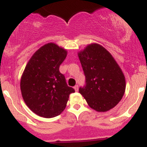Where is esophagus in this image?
Masks as SVG:
<instances>
[{"label":"esophagus","instance_id":"esophagus-1","mask_svg":"<svg viewBox=\"0 0 147 147\" xmlns=\"http://www.w3.org/2000/svg\"><path fill=\"white\" fill-rule=\"evenodd\" d=\"M74 88H75V90L76 92H77V91H78V89H79V86H78V85H76V86H75V87H74Z\"/></svg>","mask_w":147,"mask_h":147}]
</instances>
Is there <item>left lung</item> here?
<instances>
[{
	"label": "left lung",
	"instance_id": "1",
	"mask_svg": "<svg viewBox=\"0 0 147 147\" xmlns=\"http://www.w3.org/2000/svg\"><path fill=\"white\" fill-rule=\"evenodd\" d=\"M78 56L86 77L79 92L91 109L106 112L120 102L126 88L125 77L111 54L102 45H87Z\"/></svg>",
	"mask_w": 147,
	"mask_h": 147
}]
</instances>
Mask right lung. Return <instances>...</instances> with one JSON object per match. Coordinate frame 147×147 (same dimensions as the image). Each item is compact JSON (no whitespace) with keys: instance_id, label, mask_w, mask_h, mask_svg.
I'll return each mask as SVG.
<instances>
[{"instance_id":"obj_1","label":"right lung","mask_w":147,"mask_h":147,"mask_svg":"<svg viewBox=\"0 0 147 147\" xmlns=\"http://www.w3.org/2000/svg\"><path fill=\"white\" fill-rule=\"evenodd\" d=\"M66 56L65 49L49 43L38 49L25 66L21 79L22 97L38 116L51 118L60 115L70 94L75 92L59 72Z\"/></svg>"}]
</instances>
